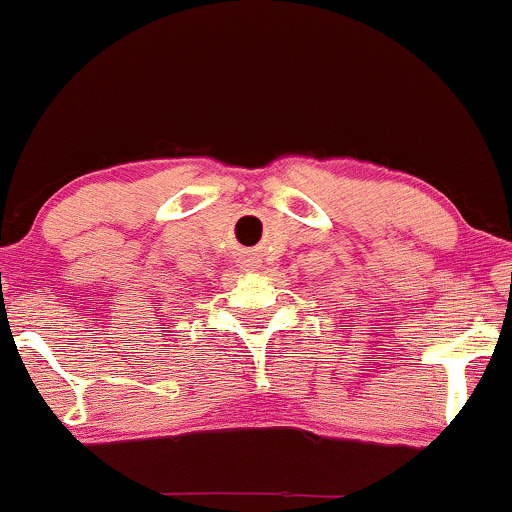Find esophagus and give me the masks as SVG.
I'll return each mask as SVG.
<instances>
[{
	"label": "esophagus",
	"mask_w": 512,
	"mask_h": 512,
	"mask_svg": "<svg viewBox=\"0 0 512 512\" xmlns=\"http://www.w3.org/2000/svg\"><path fill=\"white\" fill-rule=\"evenodd\" d=\"M240 269H245V272H255L257 260L255 257H243V260H240Z\"/></svg>",
	"instance_id": "obj_1"
}]
</instances>
